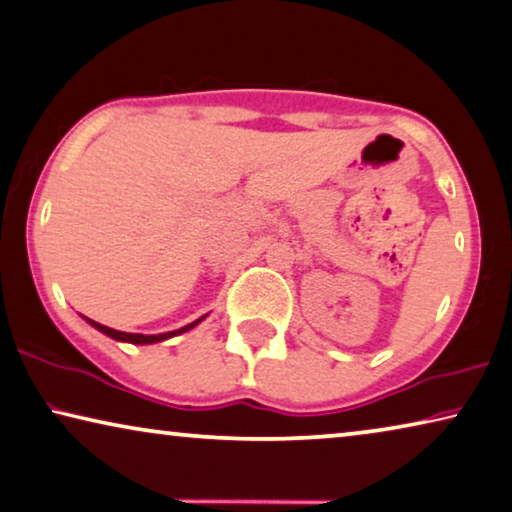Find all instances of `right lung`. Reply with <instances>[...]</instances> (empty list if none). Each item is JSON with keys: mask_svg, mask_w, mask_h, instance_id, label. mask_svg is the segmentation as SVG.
Returning a JSON list of instances; mask_svg holds the SVG:
<instances>
[{"mask_svg": "<svg viewBox=\"0 0 512 512\" xmlns=\"http://www.w3.org/2000/svg\"><path fill=\"white\" fill-rule=\"evenodd\" d=\"M85 319H87V322H89L91 326H94V329H98V331L105 333V335H110L112 340H119V342H131V345H154V342H163V340H167V338H174V335L190 331V329H193V326L200 324L204 317L195 319V322H193V324H188V326H181V329H177V331H167V333H158V335H144V333H124V331H114V329H110V326H103V324L94 322V319H89V317H85Z\"/></svg>", "mask_w": 512, "mask_h": 512, "instance_id": "1", "label": "right lung"}]
</instances>
